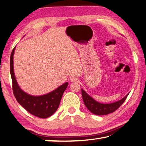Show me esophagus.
<instances>
[{
  "mask_svg": "<svg viewBox=\"0 0 146 146\" xmlns=\"http://www.w3.org/2000/svg\"><path fill=\"white\" fill-rule=\"evenodd\" d=\"M70 81L71 82H78V79L76 78V77H72V78H70Z\"/></svg>",
  "mask_w": 146,
  "mask_h": 146,
  "instance_id": "esophagus-1",
  "label": "esophagus"
}]
</instances>
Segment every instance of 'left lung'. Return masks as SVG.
Wrapping results in <instances>:
<instances>
[{"label":"left lung","instance_id":"8db88e82","mask_svg":"<svg viewBox=\"0 0 146 146\" xmlns=\"http://www.w3.org/2000/svg\"><path fill=\"white\" fill-rule=\"evenodd\" d=\"M81 92L84 105L86 106L88 109L91 112H92L93 114L99 115V116H101V115H106L114 112L122 105L128 95V94L124 98H122L121 100L116 102L114 103L104 104H100L98 102L95 101L94 99L92 98L90 96L88 95L82 89H81Z\"/></svg>","mask_w":146,"mask_h":146}]
</instances>
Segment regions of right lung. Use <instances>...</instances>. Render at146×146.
I'll return each instance as SVG.
<instances>
[{"mask_svg":"<svg viewBox=\"0 0 146 146\" xmlns=\"http://www.w3.org/2000/svg\"><path fill=\"white\" fill-rule=\"evenodd\" d=\"M15 48L13 49L10 57V72L12 79L13 94L20 105L29 113L40 118H47L53 114L58 109L60 100L65 90L67 88L68 82L53 92L42 96H32L22 91L16 82L13 70V54Z\"/></svg>","mask_w":146,"mask_h":146,"instance_id":"add662e5","label":"right lung"}]
</instances>
